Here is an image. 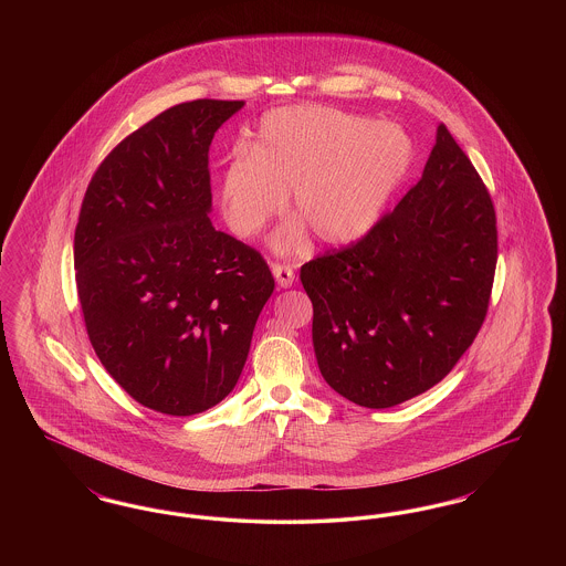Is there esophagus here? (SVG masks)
Instances as JSON below:
<instances>
[{"label":"esophagus","instance_id":"1","mask_svg":"<svg viewBox=\"0 0 566 566\" xmlns=\"http://www.w3.org/2000/svg\"><path fill=\"white\" fill-rule=\"evenodd\" d=\"M271 273H273V277H275V282H277L280 289H291V286L295 284V271H293L291 265L273 263V265H271Z\"/></svg>","mask_w":566,"mask_h":566}]
</instances>
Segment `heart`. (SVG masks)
Here are the masks:
<instances>
[{
    "mask_svg": "<svg viewBox=\"0 0 566 566\" xmlns=\"http://www.w3.org/2000/svg\"><path fill=\"white\" fill-rule=\"evenodd\" d=\"M227 163L220 208L229 229L252 238L284 208L298 216L271 245L280 254L348 245L369 233L413 163L411 137L395 123L328 106H289L263 116L250 146Z\"/></svg>",
    "mask_w": 566,
    "mask_h": 566,
    "instance_id": "1",
    "label": "heart"
}]
</instances>
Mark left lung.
Wrapping results in <instances>:
<instances>
[{"mask_svg": "<svg viewBox=\"0 0 566 566\" xmlns=\"http://www.w3.org/2000/svg\"><path fill=\"white\" fill-rule=\"evenodd\" d=\"M496 216L473 163L437 127L418 185L346 250L301 268L326 384L386 409L448 376L484 323Z\"/></svg>", "mask_w": 566, "mask_h": 566, "instance_id": "obj_1", "label": "left lung"}]
</instances>
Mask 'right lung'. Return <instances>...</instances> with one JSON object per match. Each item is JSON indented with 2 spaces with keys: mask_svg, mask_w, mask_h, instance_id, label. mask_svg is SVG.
<instances>
[{
  "mask_svg": "<svg viewBox=\"0 0 566 566\" xmlns=\"http://www.w3.org/2000/svg\"><path fill=\"white\" fill-rule=\"evenodd\" d=\"M242 108L165 109L109 153L82 201L74 265L88 339L137 403L167 416L235 388L275 286L263 256L208 216V150Z\"/></svg>",
  "mask_w": 566,
  "mask_h": 566,
  "instance_id": "add662e5",
  "label": "right lung"
}]
</instances>
